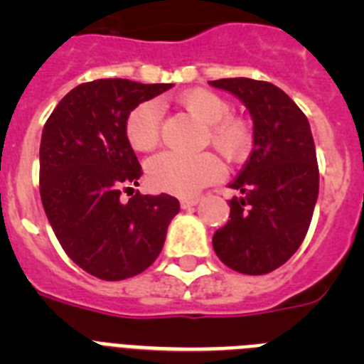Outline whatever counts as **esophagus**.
<instances>
[{
    "mask_svg": "<svg viewBox=\"0 0 364 364\" xmlns=\"http://www.w3.org/2000/svg\"><path fill=\"white\" fill-rule=\"evenodd\" d=\"M198 202H200V198H198V197H186V198H180V205H182L184 210H188V208H193V205H197Z\"/></svg>",
    "mask_w": 364,
    "mask_h": 364,
    "instance_id": "esophagus-1",
    "label": "esophagus"
}]
</instances>
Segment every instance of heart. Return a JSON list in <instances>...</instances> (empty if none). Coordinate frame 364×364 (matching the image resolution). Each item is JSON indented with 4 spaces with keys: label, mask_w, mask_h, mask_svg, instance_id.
Masks as SVG:
<instances>
[{
    "label": "heart",
    "mask_w": 364,
    "mask_h": 364,
    "mask_svg": "<svg viewBox=\"0 0 364 364\" xmlns=\"http://www.w3.org/2000/svg\"><path fill=\"white\" fill-rule=\"evenodd\" d=\"M180 105L205 127V140L231 164L242 162L253 149V131L246 120L231 117V105L210 89H191L180 96ZM162 105L147 100L136 105L125 120V136L136 151H151L160 140ZM147 182L151 188L176 197L197 195L205 186L220 178V162L211 153L180 154L166 151L147 162Z\"/></svg>",
    "instance_id": "1"
}]
</instances>
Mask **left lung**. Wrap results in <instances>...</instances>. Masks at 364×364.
Instances as JSON below:
<instances>
[{"label": "left lung", "instance_id": "obj_1", "mask_svg": "<svg viewBox=\"0 0 364 364\" xmlns=\"http://www.w3.org/2000/svg\"><path fill=\"white\" fill-rule=\"evenodd\" d=\"M250 109L253 151L230 184V220L215 231L218 259L239 273L264 275L290 259L310 228L319 195V166L306 114L269 82H210Z\"/></svg>", "mask_w": 364, "mask_h": 364}]
</instances>
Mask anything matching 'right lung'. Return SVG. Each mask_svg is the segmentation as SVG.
I'll return each instance as SVG.
<instances>
[{"label":"right lung","instance_id":"add662e5","mask_svg":"<svg viewBox=\"0 0 364 364\" xmlns=\"http://www.w3.org/2000/svg\"><path fill=\"white\" fill-rule=\"evenodd\" d=\"M171 83L95 80L74 87L50 112L40 144L41 204L67 255L102 281H124L162 252L180 204L134 191L142 167L125 136L136 105ZM129 195V193H127Z\"/></svg>","mask_w":364,"mask_h":364}]
</instances>
